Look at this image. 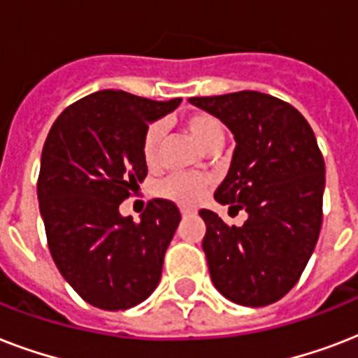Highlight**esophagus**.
I'll return each instance as SVG.
<instances>
[{
  "label": "esophagus",
  "instance_id": "34e87169",
  "mask_svg": "<svg viewBox=\"0 0 358 358\" xmlns=\"http://www.w3.org/2000/svg\"><path fill=\"white\" fill-rule=\"evenodd\" d=\"M180 212H182V215H184V217H189V215H195L196 213L193 208H182Z\"/></svg>",
  "mask_w": 358,
  "mask_h": 358
}]
</instances>
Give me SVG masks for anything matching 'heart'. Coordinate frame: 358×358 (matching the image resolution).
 I'll return each mask as SVG.
<instances>
[{"label":"heart","mask_w":358,"mask_h":358,"mask_svg":"<svg viewBox=\"0 0 358 358\" xmlns=\"http://www.w3.org/2000/svg\"><path fill=\"white\" fill-rule=\"evenodd\" d=\"M185 129L195 139V143L202 150L208 152L217 146H223L224 129L215 117L208 113H191L184 120ZM163 139V126L159 122H154L148 126L143 137V157L146 165H156L157 150ZM157 193L167 201L178 202L184 206H191L201 201L206 193V180L201 176H191V174H174L171 178L163 180L157 185Z\"/></svg>","instance_id":"obj_1"}]
</instances>
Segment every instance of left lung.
<instances>
[{
  "label": "left lung",
  "instance_id": "left-lung-1",
  "mask_svg": "<svg viewBox=\"0 0 358 358\" xmlns=\"http://www.w3.org/2000/svg\"><path fill=\"white\" fill-rule=\"evenodd\" d=\"M189 103L234 135L230 169L213 199L247 212L241 227L199 212L213 286L236 305H271L299 280L322 229L325 162L316 135L297 109L258 91Z\"/></svg>",
  "mask_w": 358,
  "mask_h": 358
}]
</instances>
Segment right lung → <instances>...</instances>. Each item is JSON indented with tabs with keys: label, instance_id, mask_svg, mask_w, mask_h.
I'll list each match as a JSON object with an SVG mask.
<instances>
[{
	"label": "right lung",
	"instance_id": "right-lung-1",
	"mask_svg": "<svg viewBox=\"0 0 358 358\" xmlns=\"http://www.w3.org/2000/svg\"><path fill=\"white\" fill-rule=\"evenodd\" d=\"M180 102L98 91L64 109L48 134L36 184L48 247L64 280L96 308H131L159 284L178 208L154 199L134 223L119 206L148 171V124Z\"/></svg>",
	"mask_w": 358,
	"mask_h": 358
}]
</instances>
